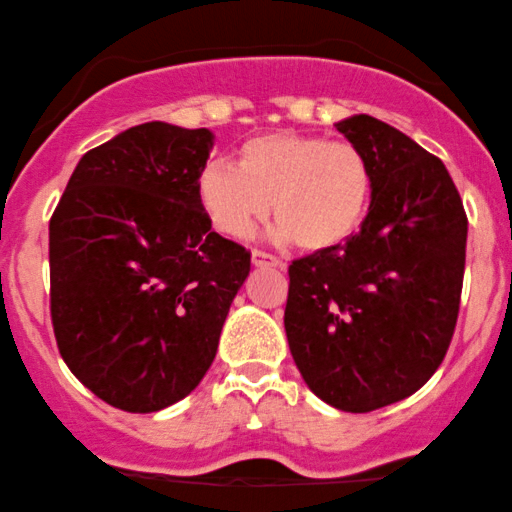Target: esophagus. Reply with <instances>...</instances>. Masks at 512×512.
<instances>
[{
	"label": "esophagus",
	"mask_w": 512,
	"mask_h": 512,
	"mask_svg": "<svg viewBox=\"0 0 512 512\" xmlns=\"http://www.w3.org/2000/svg\"><path fill=\"white\" fill-rule=\"evenodd\" d=\"M251 263H254L256 268H284V263L280 261V258L268 254V251H261V249L251 251Z\"/></svg>",
	"instance_id": "1"
}]
</instances>
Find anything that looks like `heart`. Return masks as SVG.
I'll use <instances>...</instances> for the list:
<instances>
[{"instance_id":"b5f03b06","label":"heart","mask_w":512,"mask_h":512,"mask_svg":"<svg viewBox=\"0 0 512 512\" xmlns=\"http://www.w3.org/2000/svg\"><path fill=\"white\" fill-rule=\"evenodd\" d=\"M197 197L216 230L247 237L270 207L282 240L331 251L362 230L374 171L362 148L317 134L272 131L240 148V169L214 159L197 176Z\"/></svg>"}]
</instances>
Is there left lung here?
<instances>
[{
  "label": "left lung",
  "instance_id": "1",
  "mask_svg": "<svg viewBox=\"0 0 512 512\" xmlns=\"http://www.w3.org/2000/svg\"><path fill=\"white\" fill-rule=\"evenodd\" d=\"M336 129L369 157L371 209L343 247L289 265L284 329L308 388L364 414L414 395L447 355L468 218L442 159L395 126L353 115Z\"/></svg>",
  "mask_w": 512,
  "mask_h": 512
}]
</instances>
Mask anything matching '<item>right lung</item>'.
<instances>
[{
  "mask_svg": "<svg viewBox=\"0 0 512 512\" xmlns=\"http://www.w3.org/2000/svg\"><path fill=\"white\" fill-rule=\"evenodd\" d=\"M211 148L209 129L131 126L79 159L51 216L58 350L91 393L131 414L197 388L251 270L199 204Z\"/></svg>",
  "mask_w": 512,
  "mask_h": 512,
  "instance_id": "add662e5",
  "label": "right lung"
}]
</instances>
